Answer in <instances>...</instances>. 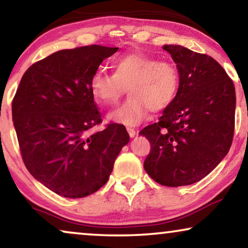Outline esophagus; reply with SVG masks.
Masks as SVG:
<instances>
[{"mask_svg":"<svg viewBox=\"0 0 248 248\" xmlns=\"http://www.w3.org/2000/svg\"><path fill=\"white\" fill-rule=\"evenodd\" d=\"M127 131H128V134H129V136H130L131 138L136 136V130H135L134 128H129V127H128V128H127Z\"/></svg>","mask_w":248,"mask_h":248,"instance_id":"esophagus-1","label":"esophagus"}]
</instances>
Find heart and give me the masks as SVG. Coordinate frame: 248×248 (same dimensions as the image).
<instances>
[{
  "label": "heart",
  "mask_w": 248,
  "mask_h": 248,
  "mask_svg": "<svg viewBox=\"0 0 248 248\" xmlns=\"http://www.w3.org/2000/svg\"><path fill=\"white\" fill-rule=\"evenodd\" d=\"M113 74L97 69L90 80L95 101L104 105L117 104L122 95L129 98L108 114V119L124 126H137L148 117L150 111L163 112L176 100L180 88L177 65L143 52H133L111 61Z\"/></svg>",
  "instance_id": "heart-1"
}]
</instances>
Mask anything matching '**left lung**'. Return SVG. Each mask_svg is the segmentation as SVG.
<instances>
[{
  "instance_id": "left-lung-1",
  "label": "left lung",
  "mask_w": 248,
  "mask_h": 248,
  "mask_svg": "<svg viewBox=\"0 0 248 248\" xmlns=\"http://www.w3.org/2000/svg\"><path fill=\"white\" fill-rule=\"evenodd\" d=\"M180 74L176 100L140 135L150 140L144 169L168 187L186 186L207 176L232 146L235 130V86L206 54L164 45Z\"/></svg>"
}]
</instances>
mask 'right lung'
Instances as JSON below:
<instances>
[{"label": "right lung", "mask_w": 248, "mask_h": 248, "mask_svg": "<svg viewBox=\"0 0 248 248\" xmlns=\"http://www.w3.org/2000/svg\"><path fill=\"white\" fill-rule=\"evenodd\" d=\"M118 47L62 49L31 65L12 101V119L24 163L58 195L80 199L104 186L121 148L124 124H102L90 80Z\"/></svg>", "instance_id": "add662e5"}]
</instances>
